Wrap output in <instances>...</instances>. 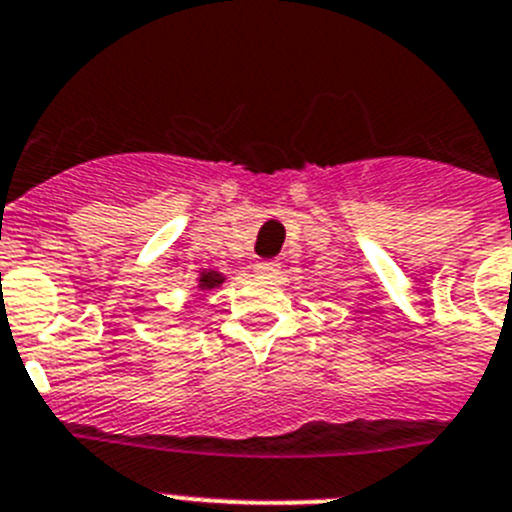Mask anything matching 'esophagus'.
Here are the masks:
<instances>
[{"label": "esophagus", "instance_id": "esophagus-1", "mask_svg": "<svg viewBox=\"0 0 512 512\" xmlns=\"http://www.w3.org/2000/svg\"><path fill=\"white\" fill-rule=\"evenodd\" d=\"M253 269H256V274L259 276H266V279H276V276L281 274L279 261H259Z\"/></svg>", "mask_w": 512, "mask_h": 512}]
</instances>
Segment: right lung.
<instances>
[{
  "instance_id": "1",
  "label": "right lung",
  "mask_w": 512,
  "mask_h": 512,
  "mask_svg": "<svg viewBox=\"0 0 512 512\" xmlns=\"http://www.w3.org/2000/svg\"><path fill=\"white\" fill-rule=\"evenodd\" d=\"M223 274H218V271H201V274H198V289L201 291H211V289H216V286H221L223 284Z\"/></svg>"
}]
</instances>
